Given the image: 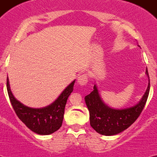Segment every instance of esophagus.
<instances>
[{
    "mask_svg": "<svg viewBox=\"0 0 157 157\" xmlns=\"http://www.w3.org/2000/svg\"><path fill=\"white\" fill-rule=\"evenodd\" d=\"M78 84L79 86H85L88 82V78H87L86 74H82L78 76Z\"/></svg>",
    "mask_w": 157,
    "mask_h": 157,
    "instance_id": "obj_1",
    "label": "esophagus"
}]
</instances>
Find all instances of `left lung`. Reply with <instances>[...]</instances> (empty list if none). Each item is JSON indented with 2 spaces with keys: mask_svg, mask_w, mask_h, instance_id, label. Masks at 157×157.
<instances>
[{
  "mask_svg": "<svg viewBox=\"0 0 157 157\" xmlns=\"http://www.w3.org/2000/svg\"><path fill=\"white\" fill-rule=\"evenodd\" d=\"M145 74L149 79V84L145 94L138 104L127 109H115L108 106L101 98L97 85L94 84V90L86 96L85 101L90 112V126L97 132L102 135H116L123 132L135 122L143 110L150 90L147 68Z\"/></svg>",
  "mask_w": 157,
  "mask_h": 157,
  "instance_id": "left-lung-1",
  "label": "left lung"
}]
</instances>
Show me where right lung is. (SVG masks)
<instances>
[{"label": "right lung", "mask_w": 157, "mask_h": 157, "mask_svg": "<svg viewBox=\"0 0 157 157\" xmlns=\"http://www.w3.org/2000/svg\"><path fill=\"white\" fill-rule=\"evenodd\" d=\"M75 80L71 82L56 100L48 106L34 109L16 99L12 94L7 78V90L14 111L19 119L33 132L41 135H48L60 128L63 123L64 109L67 98L74 90Z\"/></svg>", "instance_id": "add662e5"}]
</instances>
